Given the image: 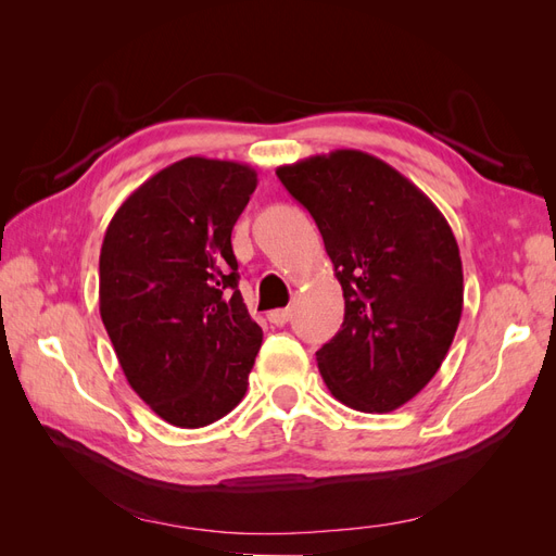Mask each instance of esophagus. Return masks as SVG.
<instances>
[{
  "mask_svg": "<svg viewBox=\"0 0 556 556\" xmlns=\"http://www.w3.org/2000/svg\"><path fill=\"white\" fill-rule=\"evenodd\" d=\"M266 317H268V323H271V325L282 327V325H288V323H290L292 311H290V308H276V311L268 313Z\"/></svg>",
  "mask_w": 556,
  "mask_h": 556,
  "instance_id": "34e87169",
  "label": "esophagus"
}]
</instances>
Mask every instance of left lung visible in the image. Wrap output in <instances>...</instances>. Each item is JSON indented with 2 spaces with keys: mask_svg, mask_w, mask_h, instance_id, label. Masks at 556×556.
<instances>
[{
  "mask_svg": "<svg viewBox=\"0 0 556 556\" xmlns=\"http://www.w3.org/2000/svg\"><path fill=\"white\" fill-rule=\"evenodd\" d=\"M323 233L345 299L341 331L315 352L329 392L392 413L439 371L457 333L464 271L433 201L394 166L333 150L276 169Z\"/></svg>",
  "mask_w": 556,
  "mask_h": 556,
  "instance_id": "obj_1",
  "label": "left lung"
}]
</instances>
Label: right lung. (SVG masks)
Returning <instances> with one entry per match:
<instances>
[{
	"mask_svg": "<svg viewBox=\"0 0 556 556\" xmlns=\"http://www.w3.org/2000/svg\"><path fill=\"white\" fill-rule=\"evenodd\" d=\"M255 188L248 164L185 157L134 190L104 233L102 323L131 390L180 429L239 406L262 345L231 250Z\"/></svg>",
	"mask_w": 556,
	"mask_h": 556,
	"instance_id": "obj_1",
	"label": "right lung"
}]
</instances>
